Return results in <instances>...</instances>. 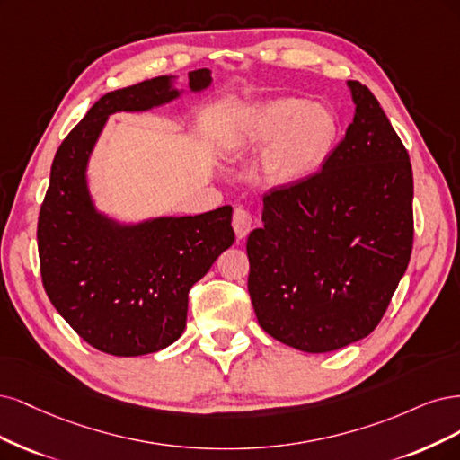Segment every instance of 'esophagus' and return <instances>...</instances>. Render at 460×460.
I'll return each instance as SVG.
<instances>
[{
  "label": "esophagus",
  "instance_id": "obj_1",
  "mask_svg": "<svg viewBox=\"0 0 460 460\" xmlns=\"http://www.w3.org/2000/svg\"><path fill=\"white\" fill-rule=\"evenodd\" d=\"M252 226H254V217H252V214L244 208H234L233 229H234L236 239L243 241L244 236L252 231Z\"/></svg>",
  "mask_w": 460,
  "mask_h": 460
}]
</instances>
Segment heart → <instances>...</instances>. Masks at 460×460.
<instances>
[{
    "label": "heart",
    "mask_w": 460,
    "mask_h": 460,
    "mask_svg": "<svg viewBox=\"0 0 460 460\" xmlns=\"http://www.w3.org/2000/svg\"><path fill=\"white\" fill-rule=\"evenodd\" d=\"M338 136L329 109L294 97L260 102L236 133L239 149L268 145L263 168L271 181L294 185L309 180L327 162Z\"/></svg>",
    "instance_id": "b5f03b06"
}]
</instances>
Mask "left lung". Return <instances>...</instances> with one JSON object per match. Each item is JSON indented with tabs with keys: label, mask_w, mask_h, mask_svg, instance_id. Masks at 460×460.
I'll use <instances>...</instances> for the list:
<instances>
[{
	"label": "left lung",
	"mask_w": 460,
	"mask_h": 460,
	"mask_svg": "<svg viewBox=\"0 0 460 460\" xmlns=\"http://www.w3.org/2000/svg\"><path fill=\"white\" fill-rule=\"evenodd\" d=\"M353 122L321 172L263 197L248 236V292L279 342L327 353L376 329L412 250L409 153L367 85L348 80Z\"/></svg>",
	"instance_id": "obj_1"
}]
</instances>
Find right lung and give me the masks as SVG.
Wrapping results in <instances>:
<instances>
[{
	"instance_id": "obj_1",
	"label": "right lung",
	"mask_w": 460,
	"mask_h": 460,
	"mask_svg": "<svg viewBox=\"0 0 460 460\" xmlns=\"http://www.w3.org/2000/svg\"><path fill=\"white\" fill-rule=\"evenodd\" d=\"M210 84L208 68L189 72L192 93ZM181 93L175 76H158L102 95L58 146L40 210L41 280L51 304L87 344L118 358L173 344L185 331L190 287L234 243L231 206L126 224L97 210L87 185L111 114L151 111Z\"/></svg>"
}]
</instances>
